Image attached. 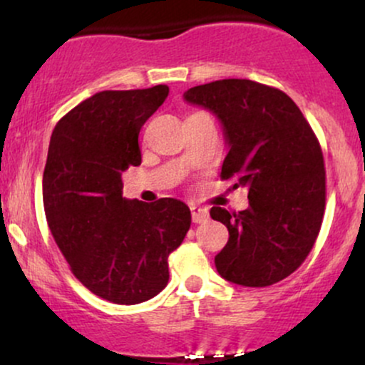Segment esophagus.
Wrapping results in <instances>:
<instances>
[{
	"instance_id": "34e87169",
	"label": "esophagus",
	"mask_w": 365,
	"mask_h": 365,
	"mask_svg": "<svg viewBox=\"0 0 365 365\" xmlns=\"http://www.w3.org/2000/svg\"><path fill=\"white\" fill-rule=\"evenodd\" d=\"M190 211H192V221H194V223H206V221L209 220L207 209L199 207V206H192Z\"/></svg>"
}]
</instances>
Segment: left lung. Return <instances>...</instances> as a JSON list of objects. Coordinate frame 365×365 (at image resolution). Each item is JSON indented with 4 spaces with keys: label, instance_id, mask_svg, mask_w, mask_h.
Listing matches in <instances>:
<instances>
[{
    "label": "left lung",
    "instance_id": "left-lung-1",
    "mask_svg": "<svg viewBox=\"0 0 365 365\" xmlns=\"http://www.w3.org/2000/svg\"><path fill=\"white\" fill-rule=\"evenodd\" d=\"M188 103L221 120L230 150L221 180L249 188L245 211L215 206L228 228L217 273L244 287H269L300 267L319 235L326 170L316 133L292 98L276 87L225 78L188 89Z\"/></svg>",
    "mask_w": 365,
    "mask_h": 365
}]
</instances>
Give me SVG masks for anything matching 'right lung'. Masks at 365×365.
<instances>
[{
	"label": "right lung",
	"mask_w": 365,
	"mask_h": 365,
	"mask_svg": "<svg viewBox=\"0 0 365 365\" xmlns=\"http://www.w3.org/2000/svg\"><path fill=\"white\" fill-rule=\"evenodd\" d=\"M170 89L103 91L58 121L43 177L44 212L70 271L94 295L133 305L168 284V255L192 216L182 200L121 197V173L142 161L139 132Z\"/></svg>",
	"instance_id": "obj_1"
}]
</instances>
